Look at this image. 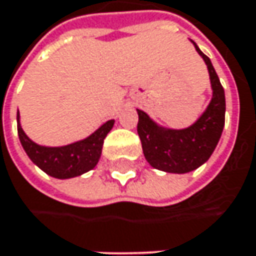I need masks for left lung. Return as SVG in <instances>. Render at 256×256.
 I'll return each instance as SVG.
<instances>
[{"label": "left lung", "instance_id": "8db88e82", "mask_svg": "<svg viewBox=\"0 0 256 256\" xmlns=\"http://www.w3.org/2000/svg\"><path fill=\"white\" fill-rule=\"evenodd\" d=\"M192 44L203 58L212 85V100L203 114L188 128H171L160 126L142 110H136L143 155L150 166L164 172L187 174L202 166L214 152L224 128V90L212 60L194 42Z\"/></svg>", "mask_w": 256, "mask_h": 256}]
</instances>
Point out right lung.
I'll return each instance as SVG.
<instances>
[{
    "label": "right lung",
    "instance_id": "obj_1",
    "mask_svg": "<svg viewBox=\"0 0 256 256\" xmlns=\"http://www.w3.org/2000/svg\"><path fill=\"white\" fill-rule=\"evenodd\" d=\"M113 126L114 120H108L81 140L64 146H43L26 134L20 123V113L17 112L18 139L27 156L43 172L58 180L75 178L96 168L101 158L104 139Z\"/></svg>",
    "mask_w": 256,
    "mask_h": 256
}]
</instances>
